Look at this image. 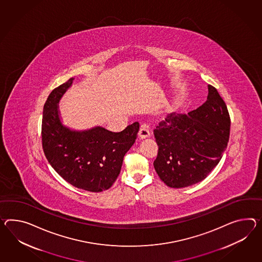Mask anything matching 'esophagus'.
Listing matches in <instances>:
<instances>
[{
	"label": "esophagus",
	"instance_id": "obj_1",
	"mask_svg": "<svg viewBox=\"0 0 262 262\" xmlns=\"http://www.w3.org/2000/svg\"><path fill=\"white\" fill-rule=\"evenodd\" d=\"M149 135H150V132H149L148 126H147L146 124L142 125L140 130H139V137H140L141 139H144V138L148 137Z\"/></svg>",
	"mask_w": 262,
	"mask_h": 262
}]
</instances>
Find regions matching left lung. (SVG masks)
Returning a JSON list of instances; mask_svg holds the SVG:
<instances>
[{"mask_svg":"<svg viewBox=\"0 0 262 262\" xmlns=\"http://www.w3.org/2000/svg\"><path fill=\"white\" fill-rule=\"evenodd\" d=\"M154 134L158 145L155 171L167 186L186 187L206 178L222 159L229 140V113L217 89L208 85L202 106L166 115Z\"/></svg>","mask_w":262,"mask_h":262,"instance_id":"8db88e82","label":"left lung"}]
</instances>
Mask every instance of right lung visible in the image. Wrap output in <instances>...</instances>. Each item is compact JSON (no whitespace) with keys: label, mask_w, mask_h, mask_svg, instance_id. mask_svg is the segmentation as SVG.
<instances>
[{"label":"right lung","mask_w":262,"mask_h":262,"mask_svg":"<svg viewBox=\"0 0 262 262\" xmlns=\"http://www.w3.org/2000/svg\"><path fill=\"white\" fill-rule=\"evenodd\" d=\"M73 79L53 90L45 102L41 123L45 157L59 176L77 188L107 190L120 173L123 158L137 137L139 123L134 122L120 133L102 127L83 132L64 127L58 103Z\"/></svg>","instance_id":"add662e5"}]
</instances>
